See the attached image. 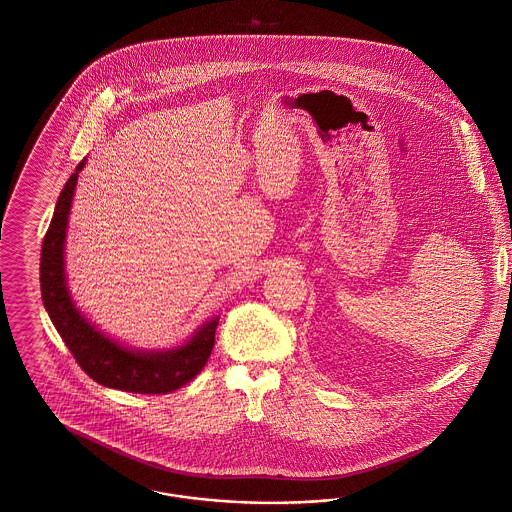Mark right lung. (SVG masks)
Segmentation results:
<instances>
[{
	"label": "right lung",
	"instance_id": "1",
	"mask_svg": "<svg viewBox=\"0 0 512 512\" xmlns=\"http://www.w3.org/2000/svg\"><path fill=\"white\" fill-rule=\"evenodd\" d=\"M86 157L56 202L41 249V295L48 317L73 353L78 366L103 387L133 394H167L184 387L201 372L212 353L219 317L202 323L184 343L169 349H135L107 336L78 310L67 287L65 236L75 197L78 172Z\"/></svg>",
	"mask_w": 512,
	"mask_h": 512
}]
</instances>
